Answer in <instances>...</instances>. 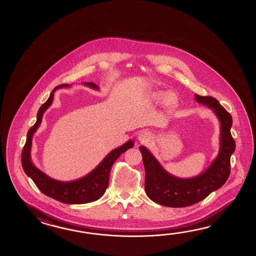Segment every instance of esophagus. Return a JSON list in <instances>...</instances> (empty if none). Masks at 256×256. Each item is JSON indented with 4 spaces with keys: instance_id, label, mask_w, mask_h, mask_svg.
I'll return each instance as SVG.
<instances>
[{
    "instance_id": "esophagus-1",
    "label": "esophagus",
    "mask_w": 256,
    "mask_h": 256,
    "mask_svg": "<svg viewBox=\"0 0 256 256\" xmlns=\"http://www.w3.org/2000/svg\"><path fill=\"white\" fill-rule=\"evenodd\" d=\"M152 134L148 130H142L138 136V141L141 144H147L152 140Z\"/></svg>"
}]
</instances>
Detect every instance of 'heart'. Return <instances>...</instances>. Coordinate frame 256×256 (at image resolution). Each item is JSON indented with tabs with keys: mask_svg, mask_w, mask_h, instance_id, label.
I'll return each instance as SVG.
<instances>
[{
	"mask_svg": "<svg viewBox=\"0 0 256 256\" xmlns=\"http://www.w3.org/2000/svg\"><path fill=\"white\" fill-rule=\"evenodd\" d=\"M170 93L168 92H158L156 94V98L159 100H163V102H166V100H170Z\"/></svg>",
	"mask_w": 256,
	"mask_h": 256,
	"instance_id": "b5f03b06",
	"label": "heart"
}]
</instances>
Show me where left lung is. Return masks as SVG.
I'll return each instance as SVG.
<instances>
[{
    "label": "left lung",
    "mask_w": 256,
    "mask_h": 256,
    "mask_svg": "<svg viewBox=\"0 0 256 256\" xmlns=\"http://www.w3.org/2000/svg\"><path fill=\"white\" fill-rule=\"evenodd\" d=\"M195 100L212 110L220 124L218 154L203 173L190 178H176L164 168L146 147L140 146L146 169V193L151 200L166 207H188L202 202L224 185L230 172V156L235 151L232 115L213 97L195 94Z\"/></svg>",
    "instance_id": "1"
}]
</instances>
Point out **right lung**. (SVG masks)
Masks as SVG:
<instances>
[{
  "label": "right lung",
  "mask_w": 256,
  "mask_h": 256,
  "mask_svg": "<svg viewBox=\"0 0 256 256\" xmlns=\"http://www.w3.org/2000/svg\"><path fill=\"white\" fill-rule=\"evenodd\" d=\"M84 85L98 90V87L92 82H83ZM70 87L68 84H61L54 88L50 93L48 100L39 108L38 119L28 132L26 144L22 148V166L26 174L31 178L39 190L44 195L66 204H84L95 202L102 198L109 185L110 172L112 164L122 152L134 147V141L129 140L124 144L117 147L109 152L97 168L82 178L72 181L56 180L44 174L34 164L31 160V147L34 134L38 130L43 117L44 112L53 102L54 92L61 88Z\"/></svg>",
  "instance_id": "right-lung-1"
}]
</instances>
